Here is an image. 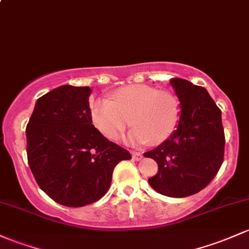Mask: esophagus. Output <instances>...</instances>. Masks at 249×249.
Segmentation results:
<instances>
[{
  "mask_svg": "<svg viewBox=\"0 0 249 249\" xmlns=\"http://www.w3.org/2000/svg\"><path fill=\"white\" fill-rule=\"evenodd\" d=\"M132 158L135 160H141L142 158H143V155L141 154V152H137V151H133L132 152Z\"/></svg>",
  "mask_w": 249,
  "mask_h": 249,
  "instance_id": "obj_1",
  "label": "esophagus"
}]
</instances>
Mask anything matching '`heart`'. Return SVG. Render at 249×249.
Segmentation results:
<instances>
[{"mask_svg":"<svg viewBox=\"0 0 249 249\" xmlns=\"http://www.w3.org/2000/svg\"><path fill=\"white\" fill-rule=\"evenodd\" d=\"M92 124L104 137L116 141L130 124V144L163 143L174 135L181 117V106L171 92L157 91L145 85H131L114 92L111 99L98 98L89 108Z\"/></svg>","mask_w":249,"mask_h":249,"instance_id":"b5f03b06","label":"heart"}]
</instances>
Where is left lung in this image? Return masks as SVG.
<instances>
[{
  "mask_svg": "<svg viewBox=\"0 0 249 249\" xmlns=\"http://www.w3.org/2000/svg\"><path fill=\"white\" fill-rule=\"evenodd\" d=\"M170 85L181 106L177 129L170 138L144 154L158 164L147 181L169 197H185L201 191L223 162L225 133L221 110L204 87L181 78Z\"/></svg>",
  "mask_w": 249,
  "mask_h": 249,
  "instance_id": "obj_1",
  "label": "left lung"
}]
</instances>
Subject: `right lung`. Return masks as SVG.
I'll list each match as a JSON object with an SVG mask.
<instances>
[{
    "instance_id": "right-lung-1",
    "label": "right lung",
    "mask_w": 249,
    "mask_h": 249,
    "mask_svg": "<svg viewBox=\"0 0 249 249\" xmlns=\"http://www.w3.org/2000/svg\"><path fill=\"white\" fill-rule=\"evenodd\" d=\"M91 93L89 86L52 89L36 100L26 127L28 164L37 184L66 207L100 200L110 188L114 166L131 158L92 124Z\"/></svg>"
}]
</instances>
